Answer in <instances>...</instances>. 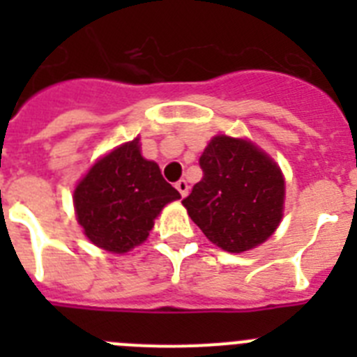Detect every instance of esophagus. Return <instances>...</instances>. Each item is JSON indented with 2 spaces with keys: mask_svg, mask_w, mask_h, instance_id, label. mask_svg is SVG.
Here are the masks:
<instances>
[{
  "mask_svg": "<svg viewBox=\"0 0 357 357\" xmlns=\"http://www.w3.org/2000/svg\"><path fill=\"white\" fill-rule=\"evenodd\" d=\"M175 188L178 189V193H181L182 197H188V193H189V185H188V182L184 181V178H181V181L176 182Z\"/></svg>",
  "mask_w": 357,
  "mask_h": 357,
  "instance_id": "1",
  "label": "esophagus"
}]
</instances>
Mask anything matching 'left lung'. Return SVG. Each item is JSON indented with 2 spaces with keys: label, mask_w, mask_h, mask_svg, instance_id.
Wrapping results in <instances>:
<instances>
[{
  "label": "left lung",
  "mask_w": 357,
  "mask_h": 357,
  "mask_svg": "<svg viewBox=\"0 0 357 357\" xmlns=\"http://www.w3.org/2000/svg\"><path fill=\"white\" fill-rule=\"evenodd\" d=\"M198 162L204 176L182 204L207 239L234 254L266 241L284 204L277 164L248 141L227 135L214 137Z\"/></svg>",
  "instance_id": "1"
}]
</instances>
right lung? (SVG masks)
I'll return each mask as SVG.
<instances>
[{
	"instance_id": "obj_1",
	"label": "right lung",
	"mask_w": 357,
	"mask_h": 357,
	"mask_svg": "<svg viewBox=\"0 0 357 357\" xmlns=\"http://www.w3.org/2000/svg\"><path fill=\"white\" fill-rule=\"evenodd\" d=\"M181 193L155 162L143 159L139 139L98 160L75 189V211L85 236L100 248L125 254L150 236L153 220Z\"/></svg>"
}]
</instances>
